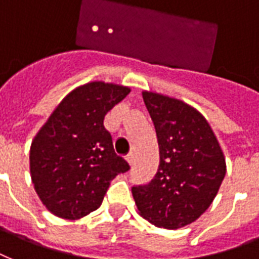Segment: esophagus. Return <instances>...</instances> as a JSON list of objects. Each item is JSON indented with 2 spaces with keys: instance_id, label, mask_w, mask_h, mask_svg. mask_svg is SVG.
<instances>
[{
  "instance_id": "1",
  "label": "esophagus",
  "mask_w": 259,
  "mask_h": 259,
  "mask_svg": "<svg viewBox=\"0 0 259 259\" xmlns=\"http://www.w3.org/2000/svg\"><path fill=\"white\" fill-rule=\"evenodd\" d=\"M134 158H135V157H134V153H130V154L127 155V161H128V164H130V165L134 164Z\"/></svg>"
}]
</instances>
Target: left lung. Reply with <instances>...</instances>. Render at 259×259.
I'll list each match as a JSON object with an SVG mask.
<instances>
[{"instance_id":"obj_1","label":"left lung","mask_w":259,"mask_h":259,"mask_svg":"<svg viewBox=\"0 0 259 259\" xmlns=\"http://www.w3.org/2000/svg\"><path fill=\"white\" fill-rule=\"evenodd\" d=\"M154 122L159 165L149 184L132 187L139 214L155 227L178 229L199 219L217 195L227 165L209 122L195 108L143 91Z\"/></svg>"}]
</instances>
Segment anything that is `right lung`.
<instances>
[{
  "label": "right lung",
  "mask_w": 259,
  "mask_h": 259,
  "mask_svg": "<svg viewBox=\"0 0 259 259\" xmlns=\"http://www.w3.org/2000/svg\"><path fill=\"white\" fill-rule=\"evenodd\" d=\"M131 89L90 81L64 98L30 149L32 184L46 209L77 220L101 206L110 182L130 165L114 153L104 118Z\"/></svg>",
  "instance_id": "right-lung-1"
}]
</instances>
